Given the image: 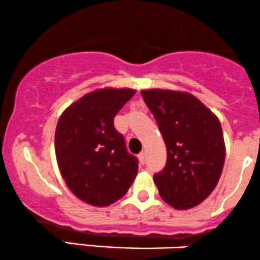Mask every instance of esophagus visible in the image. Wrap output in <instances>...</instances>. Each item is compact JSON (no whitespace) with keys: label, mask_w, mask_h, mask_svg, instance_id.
<instances>
[{"label":"esophagus","mask_w":260,"mask_h":260,"mask_svg":"<svg viewBox=\"0 0 260 260\" xmlns=\"http://www.w3.org/2000/svg\"><path fill=\"white\" fill-rule=\"evenodd\" d=\"M139 159H140V163L145 164V161H146V153H145V152H141V153L139 154Z\"/></svg>","instance_id":"esophagus-1"}]
</instances>
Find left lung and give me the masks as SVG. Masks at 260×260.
<instances>
[{"label": "left lung", "mask_w": 260, "mask_h": 260, "mask_svg": "<svg viewBox=\"0 0 260 260\" xmlns=\"http://www.w3.org/2000/svg\"><path fill=\"white\" fill-rule=\"evenodd\" d=\"M167 146V163L153 180L163 201L175 209L193 208L212 193L225 161L219 119L187 92L143 90Z\"/></svg>", "instance_id": "left-lung-1"}]
</instances>
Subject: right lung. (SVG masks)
Instances as JSON below:
<instances>
[{
  "label": "right lung",
  "mask_w": 260,
  "mask_h": 260,
  "mask_svg": "<svg viewBox=\"0 0 260 260\" xmlns=\"http://www.w3.org/2000/svg\"><path fill=\"white\" fill-rule=\"evenodd\" d=\"M135 92L96 90L69 106L58 120L54 147L60 174L69 190L88 204L117 202L136 178L139 160L114 127V117Z\"/></svg>",
  "instance_id": "right-lung-1"
}]
</instances>
